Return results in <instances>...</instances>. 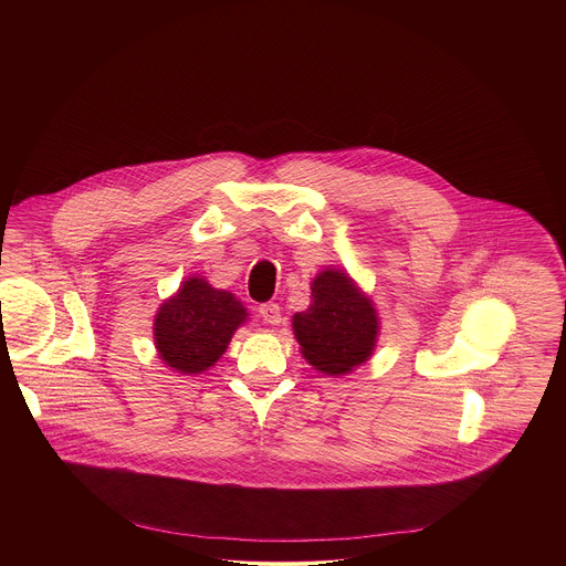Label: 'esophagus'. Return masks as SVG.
<instances>
[{
    "label": "esophagus",
    "mask_w": 566,
    "mask_h": 566,
    "mask_svg": "<svg viewBox=\"0 0 566 566\" xmlns=\"http://www.w3.org/2000/svg\"><path fill=\"white\" fill-rule=\"evenodd\" d=\"M259 314H261V318H263V323L272 324V326H276V324H281V307L276 305V303H263L261 307H259Z\"/></svg>",
    "instance_id": "obj_1"
}]
</instances>
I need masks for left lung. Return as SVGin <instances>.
I'll return each mask as SVG.
<instances>
[{"label": "left lung", "mask_w": 566, "mask_h": 566, "mask_svg": "<svg viewBox=\"0 0 566 566\" xmlns=\"http://www.w3.org/2000/svg\"><path fill=\"white\" fill-rule=\"evenodd\" d=\"M310 298V307L292 318L307 364L328 377L348 375L366 364L381 333L373 298L346 270L333 265L314 276Z\"/></svg>", "instance_id": "8db88e82"}]
</instances>
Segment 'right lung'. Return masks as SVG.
<instances>
[{"mask_svg": "<svg viewBox=\"0 0 566 566\" xmlns=\"http://www.w3.org/2000/svg\"><path fill=\"white\" fill-rule=\"evenodd\" d=\"M248 316L235 294L191 274L157 310L153 335L159 359L174 373L200 375L220 361Z\"/></svg>", "mask_w": 566, "mask_h": 566, "instance_id": "add662e5", "label": "right lung"}]
</instances>
